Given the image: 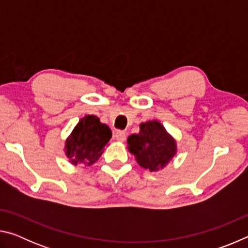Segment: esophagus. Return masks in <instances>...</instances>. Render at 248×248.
<instances>
[{
    "label": "esophagus",
    "mask_w": 248,
    "mask_h": 248,
    "mask_svg": "<svg viewBox=\"0 0 248 248\" xmlns=\"http://www.w3.org/2000/svg\"><path fill=\"white\" fill-rule=\"evenodd\" d=\"M114 137H115V139L117 141L124 142L125 140V137H127V136H125L124 131H121V130H117V131H115V133H114Z\"/></svg>",
    "instance_id": "obj_1"
}]
</instances>
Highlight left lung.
Here are the masks:
<instances>
[{
	"mask_svg": "<svg viewBox=\"0 0 248 248\" xmlns=\"http://www.w3.org/2000/svg\"><path fill=\"white\" fill-rule=\"evenodd\" d=\"M129 151L151 171L164 167L176 153L175 140L156 120L140 124V132L128 138Z\"/></svg>",
	"mask_w": 248,
	"mask_h": 248,
	"instance_id": "obj_1",
	"label": "left lung"
}]
</instances>
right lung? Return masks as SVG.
Returning a JSON list of instances; mask_svg holds the SVG:
<instances>
[{
    "label": "right lung",
    "mask_w": 248,
    "mask_h": 248,
    "mask_svg": "<svg viewBox=\"0 0 248 248\" xmlns=\"http://www.w3.org/2000/svg\"><path fill=\"white\" fill-rule=\"evenodd\" d=\"M111 136L108 125L100 123L96 116L87 115L79 120L66 140V156L74 165L78 163L93 164L102 155Z\"/></svg>",
    "instance_id": "right-lung-1"
}]
</instances>
